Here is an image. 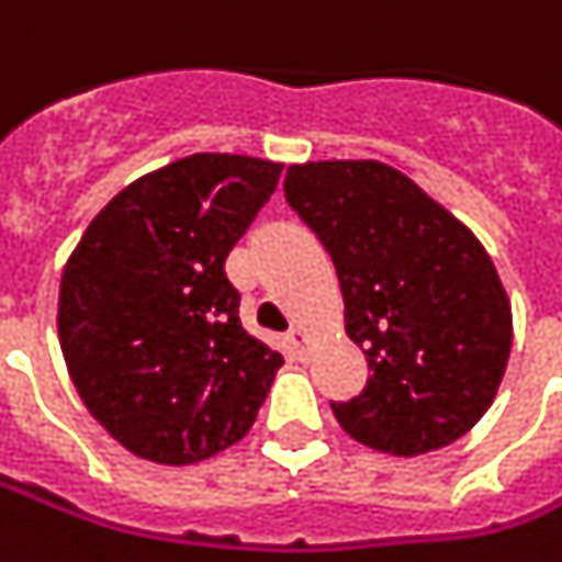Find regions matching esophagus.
I'll return each mask as SVG.
<instances>
[{"label":"esophagus","instance_id":"obj_1","mask_svg":"<svg viewBox=\"0 0 562 562\" xmlns=\"http://www.w3.org/2000/svg\"><path fill=\"white\" fill-rule=\"evenodd\" d=\"M285 340H289V347H292V352H294V356H297V359H307V352H310V337L304 335L301 328H292V331H289V337H285Z\"/></svg>","mask_w":562,"mask_h":562}]
</instances>
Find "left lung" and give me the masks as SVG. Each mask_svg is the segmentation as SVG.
I'll return each mask as SVG.
<instances>
[{
  "label": "left lung",
  "instance_id": "left-lung-1",
  "mask_svg": "<svg viewBox=\"0 0 562 562\" xmlns=\"http://www.w3.org/2000/svg\"><path fill=\"white\" fill-rule=\"evenodd\" d=\"M285 200L331 255L368 383L331 402L356 441L417 457L453 445L496 398L512 304L486 249L380 160L292 164Z\"/></svg>",
  "mask_w": 562,
  "mask_h": 562
}]
</instances>
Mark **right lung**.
Returning <instances> with one entry per match:
<instances>
[{
  "label": "right lung",
  "instance_id": "1",
  "mask_svg": "<svg viewBox=\"0 0 562 562\" xmlns=\"http://www.w3.org/2000/svg\"><path fill=\"white\" fill-rule=\"evenodd\" d=\"M280 172L246 155L176 160L109 200L66 261L63 359L136 457L188 465L252 429L282 356L246 335L225 261Z\"/></svg>",
  "mask_w": 562,
  "mask_h": 562
}]
</instances>
